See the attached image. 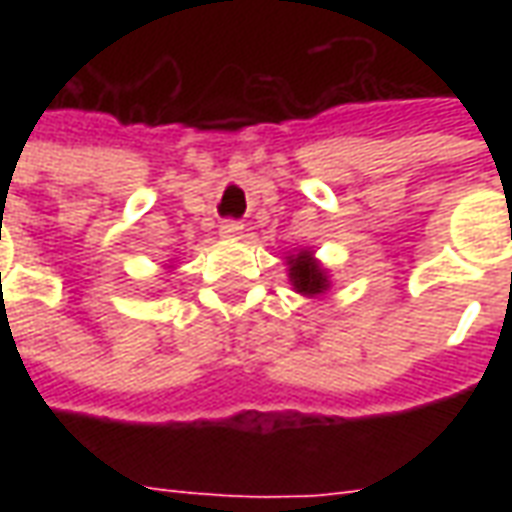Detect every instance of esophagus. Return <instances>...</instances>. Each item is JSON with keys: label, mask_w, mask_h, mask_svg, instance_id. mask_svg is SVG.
I'll list each match as a JSON object with an SVG mask.
<instances>
[{"label": "esophagus", "mask_w": 512, "mask_h": 512, "mask_svg": "<svg viewBox=\"0 0 512 512\" xmlns=\"http://www.w3.org/2000/svg\"><path fill=\"white\" fill-rule=\"evenodd\" d=\"M219 233H222L224 238H238V235L244 233V224L235 222V219H224V222L219 224Z\"/></svg>", "instance_id": "esophagus-1"}]
</instances>
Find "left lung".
I'll return each mask as SVG.
<instances>
[{"label":"left lung","mask_w":512,"mask_h":512,"mask_svg":"<svg viewBox=\"0 0 512 512\" xmlns=\"http://www.w3.org/2000/svg\"><path fill=\"white\" fill-rule=\"evenodd\" d=\"M288 277L293 290L310 299L323 296L329 290V271L315 260L310 249H301L288 257Z\"/></svg>","instance_id":"obj_1"}]
</instances>
